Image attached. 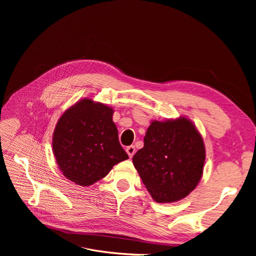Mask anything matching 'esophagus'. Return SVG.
I'll list each match as a JSON object with an SVG mask.
<instances>
[{
	"label": "esophagus",
	"mask_w": 256,
	"mask_h": 256,
	"mask_svg": "<svg viewBox=\"0 0 256 256\" xmlns=\"http://www.w3.org/2000/svg\"><path fill=\"white\" fill-rule=\"evenodd\" d=\"M126 152H127V154H128V156H129L130 158H132L134 154H136V147H134V145L128 146L127 148H126Z\"/></svg>",
	"instance_id": "34e87169"
}]
</instances>
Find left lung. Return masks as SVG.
Listing matches in <instances>:
<instances>
[{
  "label": "left lung",
  "mask_w": 256,
  "mask_h": 256,
  "mask_svg": "<svg viewBox=\"0 0 256 256\" xmlns=\"http://www.w3.org/2000/svg\"><path fill=\"white\" fill-rule=\"evenodd\" d=\"M132 161L152 198L172 203L187 196L200 180L205 146L188 118L154 120Z\"/></svg>",
  "instance_id": "left-lung-1"
}]
</instances>
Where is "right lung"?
<instances>
[{
	"label": "right lung",
	"mask_w": 256,
	"mask_h": 256,
	"mask_svg": "<svg viewBox=\"0 0 256 256\" xmlns=\"http://www.w3.org/2000/svg\"><path fill=\"white\" fill-rule=\"evenodd\" d=\"M113 109L84 98L60 116L52 146L58 166L67 180L90 186L128 159L112 120Z\"/></svg>",
	"instance_id": "obj_1"
}]
</instances>
